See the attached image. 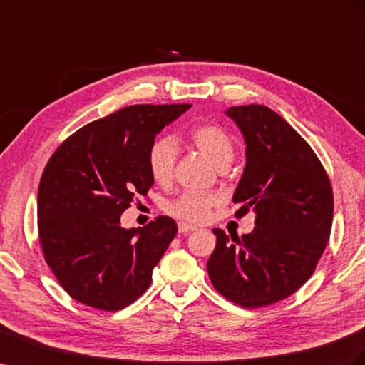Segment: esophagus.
<instances>
[{
	"label": "esophagus",
	"mask_w": 365,
	"mask_h": 365,
	"mask_svg": "<svg viewBox=\"0 0 365 365\" xmlns=\"http://www.w3.org/2000/svg\"><path fill=\"white\" fill-rule=\"evenodd\" d=\"M196 227L195 225H190L187 222H178V232L180 233H190V232H195Z\"/></svg>",
	"instance_id": "34e87169"
}]
</instances>
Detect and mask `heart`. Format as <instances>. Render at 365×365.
Here are the masks:
<instances>
[{
	"instance_id": "obj_1",
	"label": "heart",
	"mask_w": 365,
	"mask_h": 365,
	"mask_svg": "<svg viewBox=\"0 0 365 365\" xmlns=\"http://www.w3.org/2000/svg\"><path fill=\"white\" fill-rule=\"evenodd\" d=\"M189 143L198 149L216 167L225 169L235 155L230 135L224 127L212 123H200L190 127ZM176 163V147L170 138L156 140L147 153V167L152 180L158 185H169L173 180ZM220 202V196L198 192H185L167 207V212L185 222H202L209 218L210 210Z\"/></svg>"
}]
</instances>
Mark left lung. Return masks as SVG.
<instances>
[{
  "instance_id": "left-lung-1",
  "label": "left lung",
  "mask_w": 365,
  "mask_h": 365,
  "mask_svg": "<svg viewBox=\"0 0 365 365\" xmlns=\"http://www.w3.org/2000/svg\"><path fill=\"white\" fill-rule=\"evenodd\" d=\"M225 113L247 144L235 216L253 209L256 227L241 238L213 229L207 272L224 298L258 309L290 297L313 274L331 230L333 192L317 153L277 112L249 104Z\"/></svg>"
}]
</instances>
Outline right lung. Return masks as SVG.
I'll list each match as a JSON object with an SVG mask.
<instances>
[{
	"label": "right lung",
	"instance_id": "add662e5",
	"mask_svg": "<svg viewBox=\"0 0 365 365\" xmlns=\"http://www.w3.org/2000/svg\"><path fill=\"white\" fill-rule=\"evenodd\" d=\"M190 104H136L88 123L61 143L38 187L44 259L78 302L116 312L149 289L178 227L156 216L123 229L120 216L153 184L147 153L156 133Z\"/></svg>",
	"mask_w": 365,
	"mask_h": 365
}]
</instances>
